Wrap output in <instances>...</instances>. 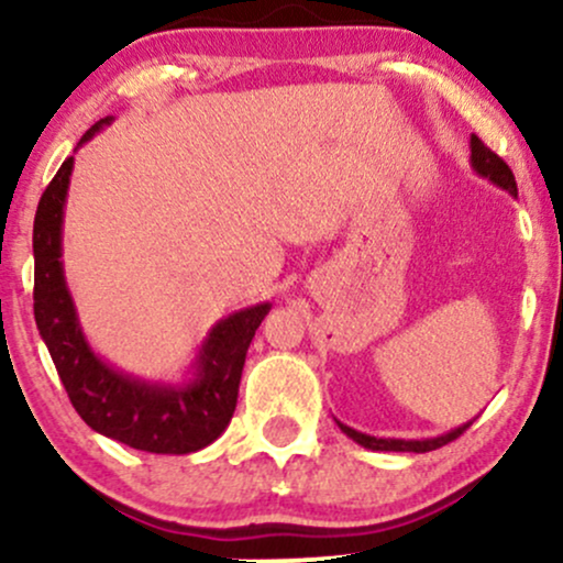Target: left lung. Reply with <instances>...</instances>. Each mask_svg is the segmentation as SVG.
Here are the masks:
<instances>
[{
	"instance_id": "obj_1",
	"label": "left lung",
	"mask_w": 563,
	"mask_h": 563,
	"mask_svg": "<svg viewBox=\"0 0 563 563\" xmlns=\"http://www.w3.org/2000/svg\"><path fill=\"white\" fill-rule=\"evenodd\" d=\"M471 166H474V172L479 174V177L489 179V183L497 185V187H503V190L510 192V196L516 198V192H519V190H516L514 172H510L506 161L497 156V153L489 151V147L484 145L479 137H476V134H471ZM335 423H339V429L344 431L349 439H354V442H357V444H363L365 450H380V452H431V450H437V448H444V444L452 442V439L461 437L463 431H466L474 421L457 426V429L448 431V434L431 437V439H380V437L363 434V431L349 429V426L341 423V421H335Z\"/></svg>"
}]
</instances>
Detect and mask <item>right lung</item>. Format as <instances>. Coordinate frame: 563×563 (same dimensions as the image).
I'll return each instance as SVG.
<instances>
[{"label": "right lung", "instance_id": "1", "mask_svg": "<svg viewBox=\"0 0 563 563\" xmlns=\"http://www.w3.org/2000/svg\"><path fill=\"white\" fill-rule=\"evenodd\" d=\"M111 121L113 115L97 121L76 147ZM70 172L74 156L63 161L42 192L34 217V318L70 405L97 434L134 450L187 455L209 448L235 412L245 352L273 303L245 307L219 320L198 346L190 378L183 384H161L115 371L89 346L63 273V209Z\"/></svg>", "mask_w": 563, "mask_h": 563}]
</instances>
